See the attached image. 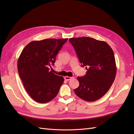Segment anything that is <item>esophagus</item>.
I'll list each match as a JSON object with an SVG mask.
<instances>
[{"label":"esophagus","mask_w":134,"mask_h":134,"mask_svg":"<svg viewBox=\"0 0 134 134\" xmlns=\"http://www.w3.org/2000/svg\"><path fill=\"white\" fill-rule=\"evenodd\" d=\"M73 78H74V77H70V76H65L64 77L65 80H66V81H69V80H70L73 79Z\"/></svg>","instance_id":"esophagus-1"}]
</instances>
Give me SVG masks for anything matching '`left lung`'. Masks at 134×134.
<instances>
[{
	"instance_id": "8db88e82",
	"label": "left lung",
	"mask_w": 134,
	"mask_h": 134,
	"mask_svg": "<svg viewBox=\"0 0 134 134\" xmlns=\"http://www.w3.org/2000/svg\"><path fill=\"white\" fill-rule=\"evenodd\" d=\"M80 63L86 66L87 74L78 76V88L74 90L77 96L93 102L108 92L116 77V65L113 51L104 41L91 37L71 38Z\"/></svg>"
}]
</instances>
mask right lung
Masks as SVG:
<instances>
[{
    "mask_svg": "<svg viewBox=\"0 0 134 134\" xmlns=\"http://www.w3.org/2000/svg\"><path fill=\"white\" fill-rule=\"evenodd\" d=\"M68 38L34 41L23 48L18 60L20 78L28 94L37 102H49L58 94L64 79L49 71Z\"/></svg>",
    "mask_w": 134,
    "mask_h": 134,
    "instance_id": "add662e5",
    "label": "right lung"
}]
</instances>
